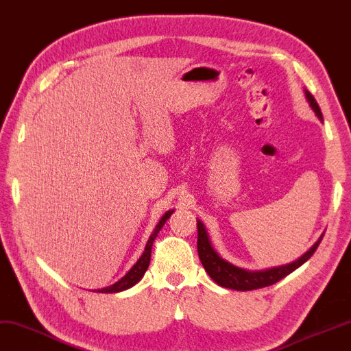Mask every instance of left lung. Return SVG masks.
Instances as JSON below:
<instances>
[{
  "label": "left lung",
  "instance_id": "left-lung-1",
  "mask_svg": "<svg viewBox=\"0 0 351 351\" xmlns=\"http://www.w3.org/2000/svg\"><path fill=\"white\" fill-rule=\"evenodd\" d=\"M305 97H306L309 106H311V109L315 112L317 118L323 121L322 110L313 97V94L305 89ZM322 239H323V234L302 257H299L296 260V262H291L289 265H282V266H276V267L263 269V271H247V269L234 266V265L227 262V260L219 257V254L214 250V247L210 245V241H209V236H208L205 226H203L200 219H197V252H199V257H200V262H202L203 267H205L208 275L218 284V286L226 287V289H232V290H239V291L262 289V287L272 286V284L278 282L280 280L284 278V276H287L293 271H296L299 266H302L306 260L314 254L317 247L320 245Z\"/></svg>",
  "mask_w": 351,
  "mask_h": 351
}]
</instances>
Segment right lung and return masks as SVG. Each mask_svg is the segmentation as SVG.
Instances as JSON below:
<instances>
[{
    "label": "right lung",
    "mask_w": 351,
    "mask_h": 351,
    "mask_svg": "<svg viewBox=\"0 0 351 351\" xmlns=\"http://www.w3.org/2000/svg\"><path fill=\"white\" fill-rule=\"evenodd\" d=\"M172 214H173V209H170V210H167V213H166L165 215L161 217L158 224L156 226V230H154L152 234L149 236V239H148V243H146L143 254L141 256V258L137 260L136 265H134L132 269H130V271H128L124 276H122V278H121L119 281H117L115 284H112V286H109V287L94 289L93 291H95V293H118V291H124V290H127V289H130V287H133L134 284H137L138 281H141L142 276H143L145 272H146V269H148V266H149V262H151V248H152V243H154V241H156L157 234L160 233L161 227L165 226V223L167 221V219L170 218V215H172Z\"/></svg>",
    "instance_id": "obj_1"
}]
</instances>
